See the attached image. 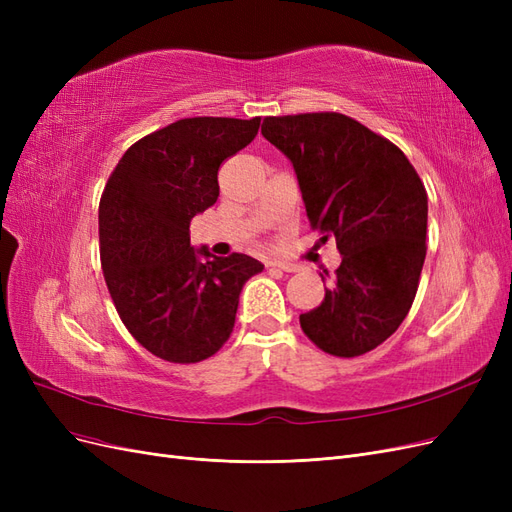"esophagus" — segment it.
I'll return each mask as SVG.
<instances>
[{"label": "esophagus", "instance_id": "1", "mask_svg": "<svg viewBox=\"0 0 512 512\" xmlns=\"http://www.w3.org/2000/svg\"><path fill=\"white\" fill-rule=\"evenodd\" d=\"M271 267L280 269V271H286V273H297V271H299V267L294 265V262H282V260H275V262H271Z\"/></svg>", "mask_w": 512, "mask_h": 512}]
</instances>
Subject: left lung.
Wrapping results in <instances>:
<instances>
[{"label":"left lung","mask_w":512,"mask_h":512,"mask_svg":"<svg viewBox=\"0 0 512 512\" xmlns=\"http://www.w3.org/2000/svg\"><path fill=\"white\" fill-rule=\"evenodd\" d=\"M262 136L292 162L309 224L342 254L324 301L299 316L303 333L342 359L378 348L408 316L421 280V177L389 138L342 113L265 117Z\"/></svg>","instance_id":"8db88e82"}]
</instances>
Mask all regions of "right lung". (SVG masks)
<instances>
[{"instance_id":"obj_1","label":"right lung","mask_w":512,"mask_h":512,"mask_svg":"<svg viewBox=\"0 0 512 512\" xmlns=\"http://www.w3.org/2000/svg\"><path fill=\"white\" fill-rule=\"evenodd\" d=\"M260 117H190L136 141L100 198L104 282L130 335L168 363H200L235 329L243 284L265 265L190 245V222L220 196L218 170Z\"/></svg>"}]
</instances>
